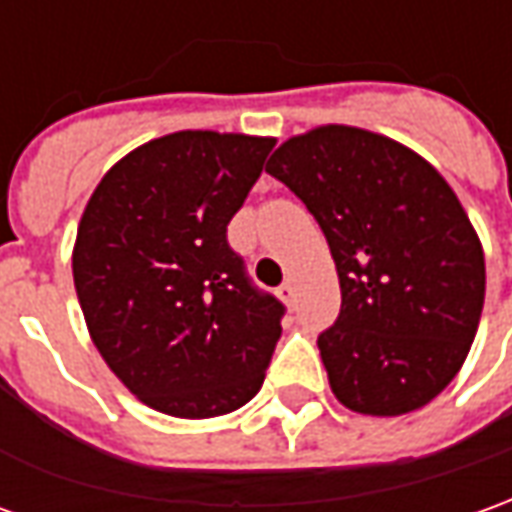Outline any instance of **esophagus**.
Masks as SVG:
<instances>
[{
    "instance_id": "1",
    "label": "esophagus",
    "mask_w": 512,
    "mask_h": 512,
    "mask_svg": "<svg viewBox=\"0 0 512 512\" xmlns=\"http://www.w3.org/2000/svg\"><path fill=\"white\" fill-rule=\"evenodd\" d=\"M277 297H280L285 305H291V302H294V297H297V288H294L291 283H283L280 288H277Z\"/></svg>"
}]
</instances>
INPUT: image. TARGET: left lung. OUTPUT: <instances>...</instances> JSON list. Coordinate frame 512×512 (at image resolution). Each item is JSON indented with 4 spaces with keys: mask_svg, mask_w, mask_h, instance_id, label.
Instances as JSON below:
<instances>
[{
    "mask_svg": "<svg viewBox=\"0 0 512 512\" xmlns=\"http://www.w3.org/2000/svg\"><path fill=\"white\" fill-rule=\"evenodd\" d=\"M266 173L319 221L342 288L319 356L350 412L398 417L434 401L474 344L485 252L451 184L412 148L356 125L285 139Z\"/></svg>",
    "mask_w": 512,
    "mask_h": 512,
    "instance_id": "8db88e82",
    "label": "left lung"
}]
</instances>
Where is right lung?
I'll return each mask as SVG.
<instances>
[{
	"mask_svg": "<svg viewBox=\"0 0 512 512\" xmlns=\"http://www.w3.org/2000/svg\"><path fill=\"white\" fill-rule=\"evenodd\" d=\"M274 137L176 131L114 162L86 201L72 277L97 353L170 417L241 409L263 387L283 305L227 243Z\"/></svg>",
	"mask_w": 512,
	"mask_h": 512,
	"instance_id": "add662e5",
	"label": "right lung"
}]
</instances>
